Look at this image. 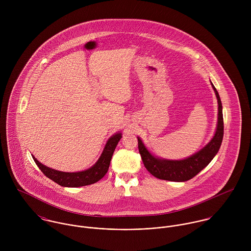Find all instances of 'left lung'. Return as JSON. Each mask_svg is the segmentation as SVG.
<instances>
[{"label": "left lung", "mask_w": 251, "mask_h": 251, "mask_svg": "<svg viewBox=\"0 0 251 251\" xmlns=\"http://www.w3.org/2000/svg\"><path fill=\"white\" fill-rule=\"evenodd\" d=\"M211 84L215 91L218 104L217 126L212 140L199 151L187 158L180 160L158 158L148 151L142 140L138 137V149L143 160L144 165L146 169L155 178L172 181H185L192 179L213 160L215 154L218 152L223 139L224 128L222 104L214 84Z\"/></svg>", "instance_id": "1"}]
</instances>
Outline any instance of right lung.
Returning <instances> with one entry per match:
<instances>
[{
  "label": "right lung",
  "mask_w": 251,
  "mask_h": 251,
  "mask_svg": "<svg viewBox=\"0 0 251 251\" xmlns=\"http://www.w3.org/2000/svg\"><path fill=\"white\" fill-rule=\"evenodd\" d=\"M122 138V133L117 132L113 136L108 139L107 143L105 145L103 151L99 158V160L93 165L91 168L80 171V172H62L52 168H49L42 163H40L36 157L33 155V158L36 165L40 169V171L50 179L57 182L62 186L67 187H78L84 186L88 184L95 183L102 179L107 173L108 168L110 165V161L113 155V152Z\"/></svg>",
  "instance_id": "1"
}]
</instances>
